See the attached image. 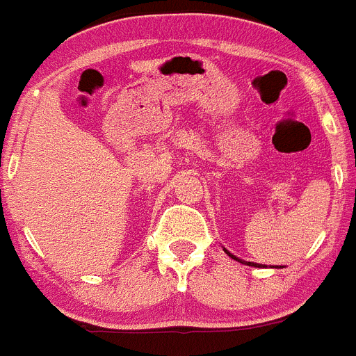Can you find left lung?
I'll list each match as a JSON object with an SVG mask.
<instances>
[{"mask_svg": "<svg viewBox=\"0 0 356 356\" xmlns=\"http://www.w3.org/2000/svg\"><path fill=\"white\" fill-rule=\"evenodd\" d=\"M223 249H225V248H223ZM225 253H227L228 257H230V258H234V260L241 261V264H245V265H249V267H264V265H260V264H253V261H244V260H241V258H237V257H235V254H232L230 251H227V249H225Z\"/></svg>", "mask_w": 356, "mask_h": 356, "instance_id": "1", "label": "left lung"}]
</instances>
